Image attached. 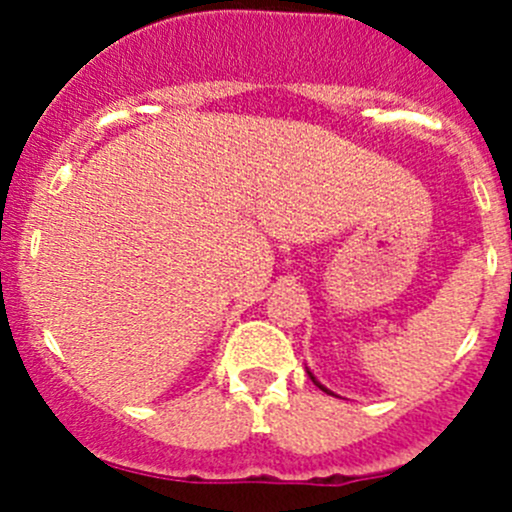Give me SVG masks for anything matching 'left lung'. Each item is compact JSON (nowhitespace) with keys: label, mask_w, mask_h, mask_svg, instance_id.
Here are the masks:
<instances>
[{"label":"left lung","mask_w":512,"mask_h":512,"mask_svg":"<svg viewBox=\"0 0 512 512\" xmlns=\"http://www.w3.org/2000/svg\"><path fill=\"white\" fill-rule=\"evenodd\" d=\"M307 374H309V379H312V381H314V384H317V386H319V389H322V391H329V389H324V386H322V384H319V381H317V379H314V374H312V371H307Z\"/></svg>","instance_id":"1"}]
</instances>
